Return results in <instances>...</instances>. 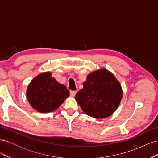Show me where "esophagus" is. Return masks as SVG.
Segmentation results:
<instances>
[{
	"instance_id": "34e87169",
	"label": "esophagus",
	"mask_w": 158,
	"mask_h": 158,
	"mask_svg": "<svg viewBox=\"0 0 158 158\" xmlns=\"http://www.w3.org/2000/svg\"><path fill=\"white\" fill-rule=\"evenodd\" d=\"M76 94V91H70V95H71V96H73V97L75 96Z\"/></svg>"
}]
</instances>
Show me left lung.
I'll use <instances>...</instances> for the list:
<instances>
[{
	"instance_id": "obj_1",
	"label": "left lung",
	"mask_w": 158,
	"mask_h": 158,
	"mask_svg": "<svg viewBox=\"0 0 158 158\" xmlns=\"http://www.w3.org/2000/svg\"><path fill=\"white\" fill-rule=\"evenodd\" d=\"M122 96L121 85L114 75L106 69H99L87 76L75 99L84 113L100 118L115 111Z\"/></svg>"
}]
</instances>
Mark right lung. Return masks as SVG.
<instances>
[{
    "label": "right lung",
    "instance_id": "right-lung-1",
    "mask_svg": "<svg viewBox=\"0 0 158 158\" xmlns=\"http://www.w3.org/2000/svg\"><path fill=\"white\" fill-rule=\"evenodd\" d=\"M26 95L33 109L40 113H49L58 109L70 93L64 85L57 82L51 73L47 72L32 80Z\"/></svg>",
    "mask_w": 158,
    "mask_h": 158
}]
</instances>
